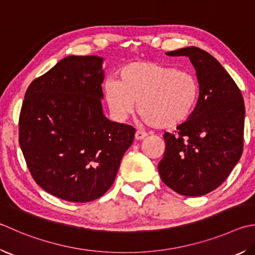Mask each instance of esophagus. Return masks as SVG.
Instances as JSON below:
<instances>
[{
    "instance_id": "obj_1",
    "label": "esophagus",
    "mask_w": 255,
    "mask_h": 255,
    "mask_svg": "<svg viewBox=\"0 0 255 255\" xmlns=\"http://www.w3.org/2000/svg\"><path fill=\"white\" fill-rule=\"evenodd\" d=\"M147 135L145 132H142V131H136V133H135V139L136 140H141V139H143V138H145Z\"/></svg>"
}]
</instances>
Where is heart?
Masks as SVG:
<instances>
[{
    "label": "heart",
    "mask_w": 255,
    "mask_h": 255,
    "mask_svg": "<svg viewBox=\"0 0 255 255\" xmlns=\"http://www.w3.org/2000/svg\"><path fill=\"white\" fill-rule=\"evenodd\" d=\"M200 82L191 71L154 61L125 66L119 79L105 83L104 97L118 122L138 115L157 129H174L191 117L200 98Z\"/></svg>",
    "instance_id": "1"
}]
</instances>
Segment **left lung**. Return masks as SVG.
<instances>
[{
    "label": "left lung",
    "instance_id": "1",
    "mask_svg": "<svg viewBox=\"0 0 255 255\" xmlns=\"http://www.w3.org/2000/svg\"><path fill=\"white\" fill-rule=\"evenodd\" d=\"M166 54L189 58L201 92L191 117L175 133L164 135L158 172L176 193L202 196L219 187L242 156L244 100L237 83L206 51L188 47Z\"/></svg>",
    "mask_w": 255,
    "mask_h": 255
}]
</instances>
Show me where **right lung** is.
<instances>
[{
	"instance_id": "obj_1",
	"label": "right lung",
	"mask_w": 255,
	"mask_h": 255,
	"mask_svg": "<svg viewBox=\"0 0 255 255\" xmlns=\"http://www.w3.org/2000/svg\"><path fill=\"white\" fill-rule=\"evenodd\" d=\"M103 58L70 55L27 87L18 143L30 174L51 195L86 203L112 186L135 128L110 122L100 99Z\"/></svg>"
}]
</instances>
